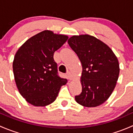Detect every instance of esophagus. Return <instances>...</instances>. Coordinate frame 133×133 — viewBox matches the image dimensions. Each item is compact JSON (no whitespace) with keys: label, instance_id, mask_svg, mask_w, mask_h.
<instances>
[{"label":"esophagus","instance_id":"1","mask_svg":"<svg viewBox=\"0 0 133 133\" xmlns=\"http://www.w3.org/2000/svg\"><path fill=\"white\" fill-rule=\"evenodd\" d=\"M67 75H68V77L69 80H71L73 78V75H72V73H71V72H68V73H67Z\"/></svg>","mask_w":133,"mask_h":133}]
</instances>
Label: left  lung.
<instances>
[{"label":"left lung","mask_w":133,"mask_h":133,"mask_svg":"<svg viewBox=\"0 0 133 133\" xmlns=\"http://www.w3.org/2000/svg\"><path fill=\"white\" fill-rule=\"evenodd\" d=\"M68 43L82 65V90L75 96V100L88 108L101 105L116 86L120 73L117 57L107 44L89 35H74Z\"/></svg>","instance_id":"obj_1"}]
</instances>
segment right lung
I'll return each mask as SVG.
<instances>
[{
    "label": "right lung",
    "mask_w": 133,
    "mask_h": 133,
    "mask_svg": "<svg viewBox=\"0 0 133 133\" xmlns=\"http://www.w3.org/2000/svg\"><path fill=\"white\" fill-rule=\"evenodd\" d=\"M65 35L45 30L33 36L18 49L13 62L16 85L24 98L34 106H46L57 98L67 79L57 75L53 55L67 41Z\"/></svg>",
    "instance_id": "add662e5"
}]
</instances>
